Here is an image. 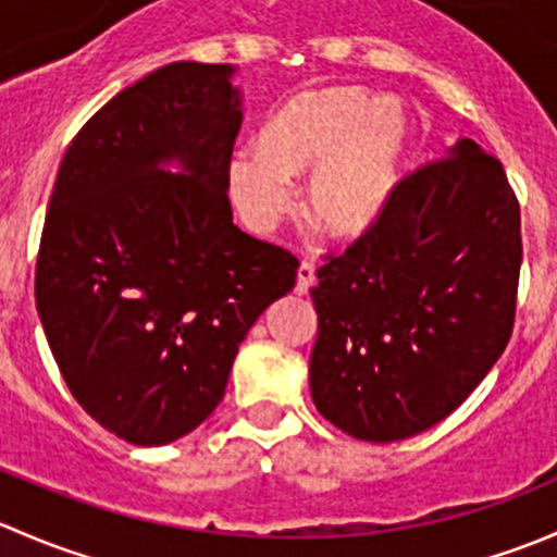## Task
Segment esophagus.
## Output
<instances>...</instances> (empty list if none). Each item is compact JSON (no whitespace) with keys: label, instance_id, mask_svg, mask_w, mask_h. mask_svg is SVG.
<instances>
[{"label":"esophagus","instance_id":"obj_1","mask_svg":"<svg viewBox=\"0 0 557 557\" xmlns=\"http://www.w3.org/2000/svg\"><path fill=\"white\" fill-rule=\"evenodd\" d=\"M314 263L312 261H301L299 263V272H296V294H307L310 290V285L314 283Z\"/></svg>","mask_w":557,"mask_h":557}]
</instances>
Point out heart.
<instances>
[{
  "label": "heart",
  "mask_w": 557,
  "mask_h": 557,
  "mask_svg": "<svg viewBox=\"0 0 557 557\" xmlns=\"http://www.w3.org/2000/svg\"><path fill=\"white\" fill-rule=\"evenodd\" d=\"M412 123L398 102H377L363 86L307 88L288 99L261 134V150L228 161L239 215L269 232L290 210V180L307 177L305 218L331 239L372 232L396 194Z\"/></svg>",
  "instance_id": "heart-1"
}]
</instances>
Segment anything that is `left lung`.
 <instances>
[{"mask_svg":"<svg viewBox=\"0 0 557 557\" xmlns=\"http://www.w3.org/2000/svg\"><path fill=\"white\" fill-rule=\"evenodd\" d=\"M520 261V205L474 139L404 177L377 226L318 269V412L377 445L445 420L512 336Z\"/></svg>","mask_w":557,"mask_h":557,"instance_id":"8db88e82","label":"left lung"}]
</instances>
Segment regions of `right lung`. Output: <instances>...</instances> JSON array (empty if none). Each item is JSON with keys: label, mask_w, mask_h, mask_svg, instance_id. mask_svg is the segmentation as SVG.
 Instances as JSON below:
<instances>
[{"label": "right lung", "mask_w": 557, "mask_h": 557, "mask_svg": "<svg viewBox=\"0 0 557 557\" xmlns=\"http://www.w3.org/2000/svg\"><path fill=\"white\" fill-rule=\"evenodd\" d=\"M234 72L174 61L123 88L66 148L45 215L50 352L77 404L132 445L205 423L250 325L296 285L299 261L232 221Z\"/></svg>", "instance_id": "obj_1"}]
</instances>
